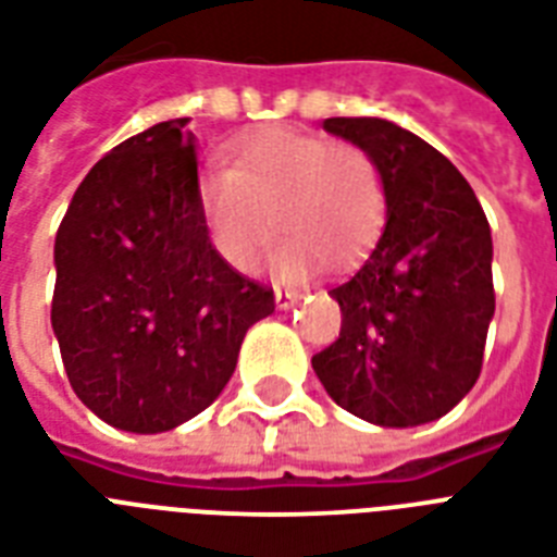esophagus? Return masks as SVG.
Returning <instances> with one entry per match:
<instances>
[{
  "instance_id": "1",
  "label": "esophagus",
  "mask_w": 557,
  "mask_h": 557,
  "mask_svg": "<svg viewBox=\"0 0 557 557\" xmlns=\"http://www.w3.org/2000/svg\"><path fill=\"white\" fill-rule=\"evenodd\" d=\"M274 300H277L280 309H292L294 302H300V294L288 292V288H277V292H274Z\"/></svg>"
}]
</instances>
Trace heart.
<instances>
[{
    "instance_id": "b5f03b06",
    "label": "heart",
    "mask_w": 557,
    "mask_h": 557,
    "mask_svg": "<svg viewBox=\"0 0 557 557\" xmlns=\"http://www.w3.org/2000/svg\"><path fill=\"white\" fill-rule=\"evenodd\" d=\"M200 211L216 255L251 271L274 237L280 277L357 263L386 220V176L369 148L294 128L251 131L232 148L228 171L200 180Z\"/></svg>"
}]
</instances>
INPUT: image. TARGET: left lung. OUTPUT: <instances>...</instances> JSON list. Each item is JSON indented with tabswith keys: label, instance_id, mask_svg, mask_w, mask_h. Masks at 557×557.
Masks as SVG:
<instances>
[{
	"label": "left lung",
	"instance_id": "1",
	"mask_svg": "<svg viewBox=\"0 0 557 557\" xmlns=\"http://www.w3.org/2000/svg\"><path fill=\"white\" fill-rule=\"evenodd\" d=\"M386 176V228L334 286L341 337L311 357L337 406L377 426H418L467 397L495 314L492 234L472 185L441 151L377 116H332Z\"/></svg>",
	"mask_w": 557,
	"mask_h": 557
}]
</instances>
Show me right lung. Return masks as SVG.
<instances>
[{
  "label": "right lung",
  "instance_id": "1",
  "mask_svg": "<svg viewBox=\"0 0 557 557\" xmlns=\"http://www.w3.org/2000/svg\"><path fill=\"white\" fill-rule=\"evenodd\" d=\"M183 120L125 139L88 171L57 232L51 325L97 418L153 435L214 404L274 292L216 255Z\"/></svg>",
  "mask_w": 557,
  "mask_h": 557
}]
</instances>
